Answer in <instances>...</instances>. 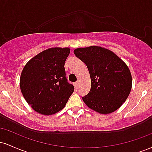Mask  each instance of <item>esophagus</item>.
<instances>
[{
  "label": "esophagus",
  "instance_id": "1",
  "mask_svg": "<svg viewBox=\"0 0 152 152\" xmlns=\"http://www.w3.org/2000/svg\"><path fill=\"white\" fill-rule=\"evenodd\" d=\"M74 85L75 88H76V89H77V87H78V82H77V81L75 82V83H74Z\"/></svg>",
  "mask_w": 152,
  "mask_h": 152
}]
</instances>
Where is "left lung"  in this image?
<instances>
[{
    "mask_svg": "<svg viewBox=\"0 0 152 152\" xmlns=\"http://www.w3.org/2000/svg\"><path fill=\"white\" fill-rule=\"evenodd\" d=\"M89 71L91 86L83 102L91 109L109 114L121 107L129 95L132 78L129 67L114 52L91 46L74 50Z\"/></svg>",
    "mask_w": 152,
    "mask_h": 152,
    "instance_id": "left-lung-1",
    "label": "left lung"
}]
</instances>
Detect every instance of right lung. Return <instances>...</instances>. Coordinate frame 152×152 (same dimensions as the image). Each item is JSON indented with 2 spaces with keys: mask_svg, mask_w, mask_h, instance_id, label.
Instances as JSON below:
<instances>
[{
  "mask_svg": "<svg viewBox=\"0 0 152 152\" xmlns=\"http://www.w3.org/2000/svg\"><path fill=\"white\" fill-rule=\"evenodd\" d=\"M69 48H50L27 62L20 77L25 100L34 111L49 116L65 107L74 91L68 83L64 69Z\"/></svg>",
  "mask_w": 152,
  "mask_h": 152,
  "instance_id": "1",
  "label": "right lung"
}]
</instances>
